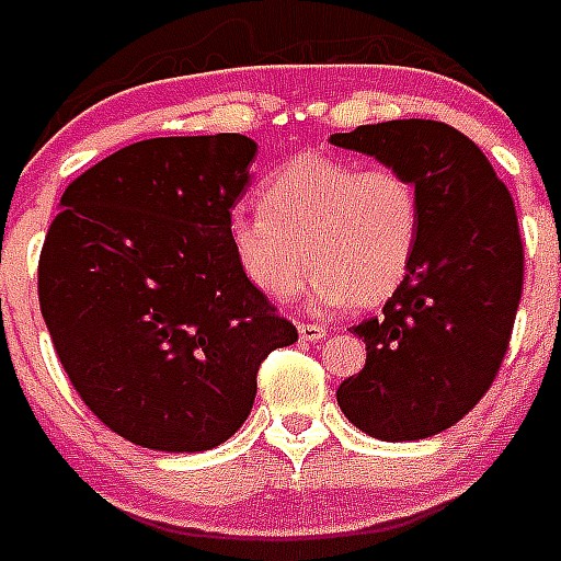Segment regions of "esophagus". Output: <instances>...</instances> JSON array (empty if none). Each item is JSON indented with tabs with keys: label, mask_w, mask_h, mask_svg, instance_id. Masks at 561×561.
<instances>
[{
	"label": "esophagus",
	"mask_w": 561,
	"mask_h": 561,
	"mask_svg": "<svg viewBox=\"0 0 561 561\" xmlns=\"http://www.w3.org/2000/svg\"><path fill=\"white\" fill-rule=\"evenodd\" d=\"M298 335H301V342H321L327 330L321 324H298Z\"/></svg>",
	"instance_id": "obj_1"
}]
</instances>
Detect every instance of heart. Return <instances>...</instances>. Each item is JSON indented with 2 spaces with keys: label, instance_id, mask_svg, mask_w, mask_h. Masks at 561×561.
<instances>
[{
  "label": "heart",
  "instance_id": "1",
  "mask_svg": "<svg viewBox=\"0 0 561 561\" xmlns=\"http://www.w3.org/2000/svg\"><path fill=\"white\" fill-rule=\"evenodd\" d=\"M420 228V187L402 168L304 153L268 173L260 210H237L228 240L268 298H289L309 260L307 307L330 316L391 298L414 263Z\"/></svg>",
  "mask_w": 561,
  "mask_h": 561
}]
</instances>
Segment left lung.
Here are the masks:
<instances>
[{
	"label": "left lung",
	"mask_w": 561,
	"mask_h": 561,
	"mask_svg": "<svg viewBox=\"0 0 561 561\" xmlns=\"http://www.w3.org/2000/svg\"><path fill=\"white\" fill-rule=\"evenodd\" d=\"M330 145L402 168L420 187L414 263L382 316L353 327L367 358L335 400L376 440H423L481 402L510 347L524 284L513 196L481 147L440 121L367 124Z\"/></svg>",
	"instance_id": "left-lung-1"
}]
</instances>
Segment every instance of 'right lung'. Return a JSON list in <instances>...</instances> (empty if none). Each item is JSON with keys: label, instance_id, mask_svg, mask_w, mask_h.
Wrapping results in <instances>:
<instances>
[{"label": "right lung", "instance_id": "obj_1", "mask_svg": "<svg viewBox=\"0 0 561 561\" xmlns=\"http://www.w3.org/2000/svg\"><path fill=\"white\" fill-rule=\"evenodd\" d=\"M257 145L147 138L66 187L39 309L89 411L153 451H208L245 423L260 362L298 342L228 240Z\"/></svg>", "mask_w": 561, "mask_h": 561}]
</instances>
